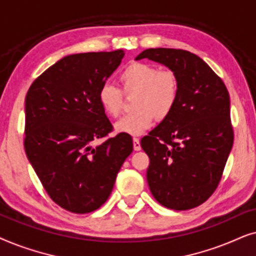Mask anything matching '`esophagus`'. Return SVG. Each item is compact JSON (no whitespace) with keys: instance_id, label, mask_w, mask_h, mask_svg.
<instances>
[{"instance_id":"esophagus-1","label":"esophagus","mask_w":256,"mask_h":256,"mask_svg":"<svg viewBox=\"0 0 256 256\" xmlns=\"http://www.w3.org/2000/svg\"><path fill=\"white\" fill-rule=\"evenodd\" d=\"M132 146H134V150H136V152L141 150V143H140V140L138 138H132Z\"/></svg>"}]
</instances>
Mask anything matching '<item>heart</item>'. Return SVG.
Listing matches in <instances>:
<instances>
[{
	"label": "heart",
	"mask_w": 256,
	"mask_h": 256,
	"mask_svg": "<svg viewBox=\"0 0 256 256\" xmlns=\"http://www.w3.org/2000/svg\"><path fill=\"white\" fill-rule=\"evenodd\" d=\"M120 90L110 84L100 87L98 100L104 114L118 118L124 113V94H135L134 112L116 124L118 132L140 135L158 121L170 116L176 107L180 92V80L172 70L142 62H132L118 76Z\"/></svg>",
	"instance_id": "1"
}]
</instances>
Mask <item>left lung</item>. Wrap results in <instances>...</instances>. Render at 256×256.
I'll list each match as a JSON object with an SVG mask.
<instances>
[{"instance_id": "1", "label": "left lung", "mask_w": 256, "mask_h": 256, "mask_svg": "<svg viewBox=\"0 0 256 256\" xmlns=\"http://www.w3.org/2000/svg\"><path fill=\"white\" fill-rule=\"evenodd\" d=\"M143 58L168 66L180 80L172 113L141 140L150 160L149 188L164 208H197L218 188L233 146L228 90L202 58L188 51L148 48L136 60Z\"/></svg>"}]
</instances>
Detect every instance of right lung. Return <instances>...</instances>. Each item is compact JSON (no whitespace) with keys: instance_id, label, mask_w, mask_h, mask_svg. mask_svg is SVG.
<instances>
[{"instance_id":"add662e5","label":"right lung","mask_w":256,"mask_h":256,"mask_svg":"<svg viewBox=\"0 0 256 256\" xmlns=\"http://www.w3.org/2000/svg\"><path fill=\"white\" fill-rule=\"evenodd\" d=\"M124 56L122 50L68 56L26 93L24 149L48 197L66 211L84 214L102 206L132 152L128 134L110 138L113 126L98 100Z\"/></svg>"}]
</instances>
